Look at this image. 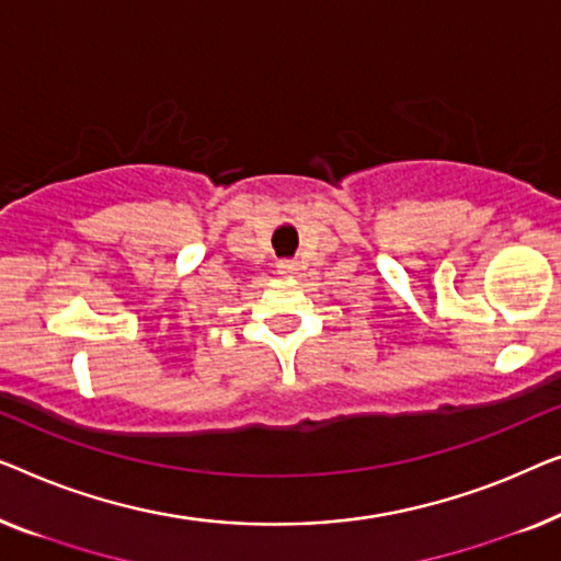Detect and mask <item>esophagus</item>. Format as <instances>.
<instances>
[{"instance_id": "34e87169", "label": "esophagus", "mask_w": 561, "mask_h": 561, "mask_svg": "<svg viewBox=\"0 0 561 561\" xmlns=\"http://www.w3.org/2000/svg\"><path fill=\"white\" fill-rule=\"evenodd\" d=\"M291 266H295V264H291V262H279V270H282V272H289Z\"/></svg>"}]
</instances>
